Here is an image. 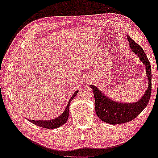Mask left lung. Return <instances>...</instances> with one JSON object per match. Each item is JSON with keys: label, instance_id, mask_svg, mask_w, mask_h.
Wrapping results in <instances>:
<instances>
[{"label": "left lung", "instance_id": "obj_1", "mask_svg": "<svg viewBox=\"0 0 158 158\" xmlns=\"http://www.w3.org/2000/svg\"><path fill=\"white\" fill-rule=\"evenodd\" d=\"M127 37L133 52L135 53L143 64L146 65L148 87L139 102L124 104L110 100L103 95L97 87L90 85L89 86L93 89L95 97V107L97 116L101 120L111 125H118L132 121L146 108L152 94V69L149 60L140 45L136 43L128 35Z\"/></svg>", "mask_w": 158, "mask_h": 158}]
</instances>
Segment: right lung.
Listing matches in <instances>:
<instances>
[{
  "mask_svg": "<svg viewBox=\"0 0 158 158\" xmlns=\"http://www.w3.org/2000/svg\"><path fill=\"white\" fill-rule=\"evenodd\" d=\"M77 91H76L75 93H74L73 96L72 97V98L70 99V101L68 103V105H67L66 108H65V111L63 113V114L60 115L59 117L55 118L54 119L52 120H29L31 121L32 123L35 124L36 125H38L40 127H45V128H48V129H54V128H56V127H59L60 126H62L66 122L67 120H68V117H69V105H70V103L72 102V99L74 98V97L77 95Z\"/></svg>",
  "mask_w": 158,
  "mask_h": 158,
  "instance_id": "obj_1",
  "label": "right lung"
}]
</instances>
